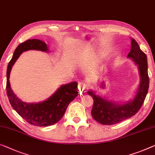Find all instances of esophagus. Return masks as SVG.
<instances>
[{
	"instance_id": "1",
	"label": "esophagus",
	"mask_w": 155,
	"mask_h": 155,
	"mask_svg": "<svg viewBox=\"0 0 155 155\" xmlns=\"http://www.w3.org/2000/svg\"><path fill=\"white\" fill-rule=\"evenodd\" d=\"M86 89H87V85L85 82L78 83V91L81 92V93H82V92H85V90Z\"/></svg>"
}]
</instances>
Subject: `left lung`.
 <instances>
[{"mask_svg":"<svg viewBox=\"0 0 155 155\" xmlns=\"http://www.w3.org/2000/svg\"><path fill=\"white\" fill-rule=\"evenodd\" d=\"M127 58L137 64L140 75L139 85L132 100L118 103L97 94L92 90L87 92L94 101L91 111L92 117L102 124H114L132 117L139 110L147 95L149 87L147 56L133 38H131V50Z\"/></svg>","mask_w":155,"mask_h":155,"instance_id":"obj_1","label":"left lung"}]
</instances>
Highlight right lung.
<instances>
[{
	"label": "right lung",
	"instance_id": "obj_1",
	"mask_svg": "<svg viewBox=\"0 0 155 155\" xmlns=\"http://www.w3.org/2000/svg\"><path fill=\"white\" fill-rule=\"evenodd\" d=\"M28 50L49 52L47 44L43 41L32 39L20 44L14 52L7 70V94L12 107L28 123L35 126L46 127L58 122L65 113L71 101L78 95V83L73 81L62 85L47 100L39 103H26L14 93L10 83V71L14 64L23 52Z\"/></svg>",
	"mask_w": 155,
	"mask_h": 155
}]
</instances>
